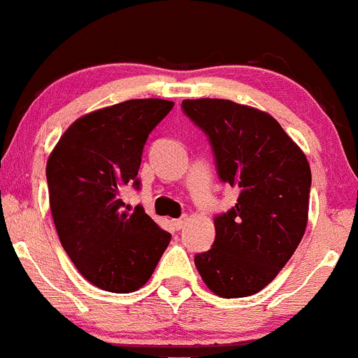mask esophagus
Here are the masks:
<instances>
[{"instance_id":"obj_1","label":"esophagus","mask_w":358,"mask_h":358,"mask_svg":"<svg viewBox=\"0 0 358 358\" xmlns=\"http://www.w3.org/2000/svg\"><path fill=\"white\" fill-rule=\"evenodd\" d=\"M186 221H188V217H179V220H173V227L177 228V230H181V228H185V224H186Z\"/></svg>"}]
</instances>
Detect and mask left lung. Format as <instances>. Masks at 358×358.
Instances as JSON below:
<instances>
[{"mask_svg":"<svg viewBox=\"0 0 358 358\" xmlns=\"http://www.w3.org/2000/svg\"><path fill=\"white\" fill-rule=\"evenodd\" d=\"M209 137L217 176L239 189L237 203L214 217L213 248L195 257L210 292L248 297L267 287L297 250L308 224V158L267 112L217 98L182 101Z\"/></svg>","mask_w":358,"mask_h":358,"instance_id":"obj_1","label":"left lung"}]
</instances>
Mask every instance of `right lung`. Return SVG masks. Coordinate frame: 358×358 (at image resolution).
<instances>
[{
	"mask_svg": "<svg viewBox=\"0 0 358 358\" xmlns=\"http://www.w3.org/2000/svg\"><path fill=\"white\" fill-rule=\"evenodd\" d=\"M159 98L128 100L79 117L61 135L47 162L56 232L77 271L94 287L130 294L149 281L170 234L137 206L122 202L138 189L149 134L172 110Z\"/></svg>",
	"mask_w": 358,
	"mask_h": 358,
	"instance_id": "obj_1",
	"label": "right lung"
}]
</instances>
